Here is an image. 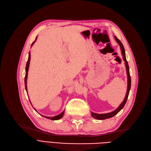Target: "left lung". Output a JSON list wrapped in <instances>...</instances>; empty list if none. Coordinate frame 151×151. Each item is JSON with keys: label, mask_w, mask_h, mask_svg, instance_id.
Wrapping results in <instances>:
<instances>
[{"label": "left lung", "mask_w": 151, "mask_h": 151, "mask_svg": "<svg viewBox=\"0 0 151 151\" xmlns=\"http://www.w3.org/2000/svg\"><path fill=\"white\" fill-rule=\"evenodd\" d=\"M115 39L116 40V41L117 42V43L119 44L120 48H121V52H122V54L123 55V60L125 61V66H126V70H127V77H128V86H127V94L125 96V98L123 100V101L121 103V104L118 106L115 111H113L112 112L108 113H105V114H98V113H94L93 112H91V115L92 116L96 119L97 120H105L107 119V118H111L113 116H114L115 115H116V114L119 112L121 109L124 107L125 104L127 102V100L128 98V96H129V92L130 90V87H131V78H130V72H129V64H128V62L127 61L126 59V55H125V51L124 47H123L122 43H121L120 41L118 40L116 36H115Z\"/></svg>", "instance_id": "left-lung-1"}]
</instances>
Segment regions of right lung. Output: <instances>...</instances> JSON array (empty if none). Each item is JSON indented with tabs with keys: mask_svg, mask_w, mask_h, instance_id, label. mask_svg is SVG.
I'll list each match as a JSON object with an SVG mask.
<instances>
[{
	"mask_svg": "<svg viewBox=\"0 0 151 151\" xmlns=\"http://www.w3.org/2000/svg\"><path fill=\"white\" fill-rule=\"evenodd\" d=\"M36 39H37V37L36 38V40L35 42L31 44V46H33V45L35 43V42L36 41ZM30 58H31V55H30V52L29 53V56H28V61H27V63H26V75H25V77H24V84H25V88H26V91L27 92V77H28V69H29V62H30ZM35 109V108H34ZM36 110V109H35ZM36 111H37L36 110ZM40 114V113H39ZM63 114H64V111H63L62 113H61L60 115H57V116H55L53 117H50V116H43V115H42L43 116H44L45 118H48V119H50V120H59L61 118H62Z\"/></svg>",
	"mask_w": 151,
	"mask_h": 151,
	"instance_id": "right-lung-1",
	"label": "right lung"
}]
</instances>
